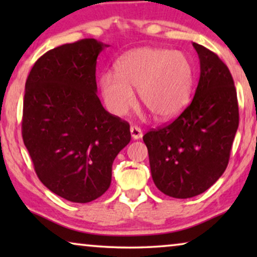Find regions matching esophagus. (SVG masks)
<instances>
[{"instance_id":"34e87169","label":"esophagus","mask_w":257,"mask_h":257,"mask_svg":"<svg viewBox=\"0 0 257 257\" xmlns=\"http://www.w3.org/2000/svg\"><path fill=\"white\" fill-rule=\"evenodd\" d=\"M130 132H131V137L135 140H138L143 137V131L138 127V126H131Z\"/></svg>"}]
</instances>
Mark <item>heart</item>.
I'll list each match as a JSON object with an SVG mask.
<instances>
[{
    "mask_svg": "<svg viewBox=\"0 0 257 257\" xmlns=\"http://www.w3.org/2000/svg\"><path fill=\"white\" fill-rule=\"evenodd\" d=\"M117 75L105 72L99 79L103 99L115 115H124L135 106L136 94L156 119L178 115L191 97L193 70L180 51L144 47L128 51L119 59Z\"/></svg>",
    "mask_w": 257,
    "mask_h": 257,
    "instance_id": "b5f03b06",
    "label": "heart"
}]
</instances>
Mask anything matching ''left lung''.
I'll use <instances>...</instances> for the list:
<instances>
[{"label":"left lung","mask_w":257,"mask_h":257,"mask_svg":"<svg viewBox=\"0 0 257 257\" xmlns=\"http://www.w3.org/2000/svg\"><path fill=\"white\" fill-rule=\"evenodd\" d=\"M193 47L199 56L200 78L192 103L171 124L143 137L154 184L175 199L201 194L219 180L238 127L229 69L207 48Z\"/></svg>","instance_id":"obj_1"}]
</instances>
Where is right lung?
<instances>
[{
    "instance_id": "1",
    "label": "right lung",
    "mask_w": 257,
    "mask_h": 257,
    "mask_svg": "<svg viewBox=\"0 0 257 257\" xmlns=\"http://www.w3.org/2000/svg\"><path fill=\"white\" fill-rule=\"evenodd\" d=\"M107 47L86 38L49 50L26 82L24 145L42 184L71 202L107 191L113 160L131 140L130 125L97 96V58Z\"/></svg>"
}]
</instances>
